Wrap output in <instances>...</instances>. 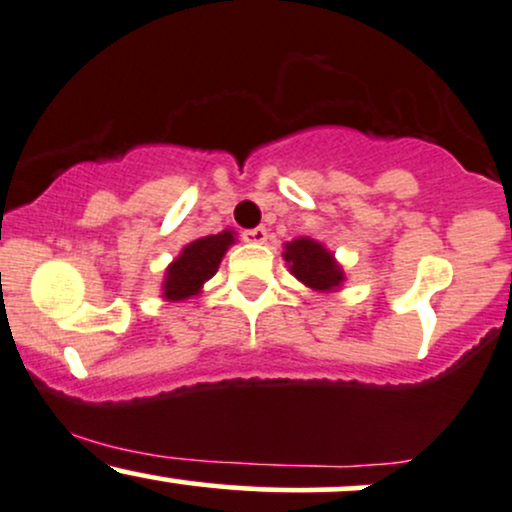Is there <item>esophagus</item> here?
<instances>
[{
    "instance_id": "obj_1",
    "label": "esophagus",
    "mask_w": 512,
    "mask_h": 512,
    "mask_svg": "<svg viewBox=\"0 0 512 512\" xmlns=\"http://www.w3.org/2000/svg\"><path fill=\"white\" fill-rule=\"evenodd\" d=\"M244 239L251 244H263L268 239V230L266 227H254V230H246Z\"/></svg>"
}]
</instances>
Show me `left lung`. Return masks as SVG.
Wrapping results in <instances>:
<instances>
[{"instance_id": "8db88e82", "label": "left lung", "mask_w": 512, "mask_h": 512, "mask_svg": "<svg viewBox=\"0 0 512 512\" xmlns=\"http://www.w3.org/2000/svg\"><path fill=\"white\" fill-rule=\"evenodd\" d=\"M282 258H285L290 273L311 292H338L345 285V270L338 258L321 242L311 237H297L282 246Z\"/></svg>"}]
</instances>
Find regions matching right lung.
Masks as SVG:
<instances>
[{"label": "right lung", "instance_id": "1", "mask_svg": "<svg viewBox=\"0 0 512 512\" xmlns=\"http://www.w3.org/2000/svg\"><path fill=\"white\" fill-rule=\"evenodd\" d=\"M234 230H222L220 234H208L189 242L179 251L170 266L165 268L162 278V299L165 302H184V299L198 297L203 285L218 273L222 256L237 242Z\"/></svg>", "mask_w": 512, "mask_h": 512}]
</instances>
